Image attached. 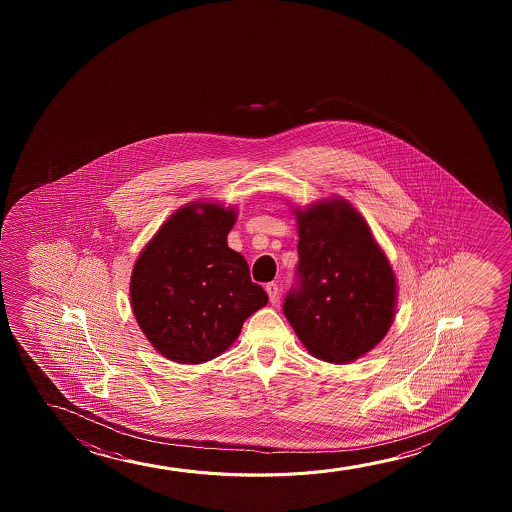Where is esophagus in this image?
<instances>
[{
  "label": "esophagus",
  "instance_id": "obj_1",
  "mask_svg": "<svg viewBox=\"0 0 512 512\" xmlns=\"http://www.w3.org/2000/svg\"><path fill=\"white\" fill-rule=\"evenodd\" d=\"M266 292L267 295H269V301L276 304L278 297H280V288H278V285H276V283H267Z\"/></svg>",
  "mask_w": 512,
  "mask_h": 512
}]
</instances>
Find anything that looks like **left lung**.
I'll use <instances>...</instances> for the list:
<instances>
[{"instance_id": "left-lung-1", "label": "left lung", "mask_w": 512, "mask_h": 512, "mask_svg": "<svg viewBox=\"0 0 512 512\" xmlns=\"http://www.w3.org/2000/svg\"><path fill=\"white\" fill-rule=\"evenodd\" d=\"M295 217L297 285L283 313L313 357L350 364L392 327L395 274L364 217L341 197L295 210Z\"/></svg>"}]
</instances>
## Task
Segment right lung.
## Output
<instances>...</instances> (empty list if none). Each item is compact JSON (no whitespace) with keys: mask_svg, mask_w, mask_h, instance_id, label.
<instances>
[{"mask_svg":"<svg viewBox=\"0 0 512 512\" xmlns=\"http://www.w3.org/2000/svg\"><path fill=\"white\" fill-rule=\"evenodd\" d=\"M238 211L189 203L148 241L131 274L136 322L162 357L203 364L224 353L267 304L245 257L227 245Z\"/></svg>","mask_w":512,"mask_h":512,"instance_id":"1","label":"right lung"}]
</instances>
